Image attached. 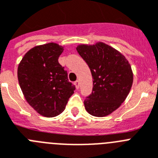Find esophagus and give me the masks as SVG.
Instances as JSON below:
<instances>
[{
    "label": "esophagus",
    "instance_id": "1",
    "mask_svg": "<svg viewBox=\"0 0 158 158\" xmlns=\"http://www.w3.org/2000/svg\"><path fill=\"white\" fill-rule=\"evenodd\" d=\"M74 84L75 85V87H76V88H77V89L79 88V86H80V83H79V80L75 81V83H74Z\"/></svg>",
    "mask_w": 158,
    "mask_h": 158
}]
</instances>
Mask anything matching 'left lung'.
<instances>
[{"mask_svg":"<svg viewBox=\"0 0 158 158\" xmlns=\"http://www.w3.org/2000/svg\"><path fill=\"white\" fill-rule=\"evenodd\" d=\"M76 50L90 69L92 92L84 100L85 109L95 117H104L122 105L133 84V71L122 53L102 42L79 44Z\"/></svg>","mask_w":158,"mask_h":158,"instance_id":"obj_1","label":"left lung"}]
</instances>
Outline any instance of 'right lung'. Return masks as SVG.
I'll list each match as a JSON object with an SVG mask.
<instances>
[{
	"mask_svg": "<svg viewBox=\"0 0 158 158\" xmlns=\"http://www.w3.org/2000/svg\"><path fill=\"white\" fill-rule=\"evenodd\" d=\"M64 47L48 43L30 49L17 69L19 84L28 103L47 118L56 117L65 110L75 87L59 64Z\"/></svg>",
	"mask_w": 158,
	"mask_h": 158,
	"instance_id": "right-lung-1",
	"label": "right lung"
}]
</instances>
